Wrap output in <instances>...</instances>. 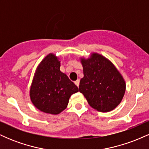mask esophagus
I'll return each mask as SVG.
<instances>
[{"label":"esophagus","mask_w":149,"mask_h":149,"mask_svg":"<svg viewBox=\"0 0 149 149\" xmlns=\"http://www.w3.org/2000/svg\"><path fill=\"white\" fill-rule=\"evenodd\" d=\"M75 84H76V86L78 88V86H79V84H80V80H77L75 82Z\"/></svg>","instance_id":"34e87169"}]
</instances>
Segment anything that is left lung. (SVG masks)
<instances>
[{
	"mask_svg": "<svg viewBox=\"0 0 149 149\" xmlns=\"http://www.w3.org/2000/svg\"><path fill=\"white\" fill-rule=\"evenodd\" d=\"M83 76L79 91L90 107L100 112L113 110L122 101L125 92V82L114 65L97 53L88 59H81Z\"/></svg>",
	"mask_w": 149,
	"mask_h": 149,
	"instance_id": "left-lung-1",
	"label": "left lung"
}]
</instances>
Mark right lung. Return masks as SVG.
<instances>
[{
  "label": "right lung",
  "instance_id": "right-lung-1",
  "mask_svg": "<svg viewBox=\"0 0 149 149\" xmlns=\"http://www.w3.org/2000/svg\"><path fill=\"white\" fill-rule=\"evenodd\" d=\"M59 68L60 61L49 54L38 66L31 86L32 103L46 113L59 114L67 107L71 95L78 92V87Z\"/></svg>",
  "mask_w": 149,
  "mask_h": 149
}]
</instances>
